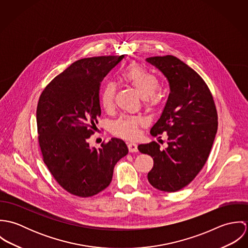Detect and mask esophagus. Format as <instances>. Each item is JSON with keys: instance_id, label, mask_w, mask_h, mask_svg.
<instances>
[{"instance_id": "1", "label": "esophagus", "mask_w": 248, "mask_h": 248, "mask_svg": "<svg viewBox=\"0 0 248 248\" xmlns=\"http://www.w3.org/2000/svg\"><path fill=\"white\" fill-rule=\"evenodd\" d=\"M128 149H129V152L130 153H136L138 152V144L134 143V142H131V143H128Z\"/></svg>"}]
</instances>
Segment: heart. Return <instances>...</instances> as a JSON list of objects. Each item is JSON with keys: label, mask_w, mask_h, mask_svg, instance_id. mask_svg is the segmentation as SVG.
<instances>
[{"label": "heart", "mask_w": 248, "mask_h": 248, "mask_svg": "<svg viewBox=\"0 0 248 248\" xmlns=\"http://www.w3.org/2000/svg\"><path fill=\"white\" fill-rule=\"evenodd\" d=\"M122 80L133 87L141 96L144 105L148 108L157 106L161 101V93L158 91V78L140 66L129 65L121 73ZM116 86L113 82H108L100 93V101L103 108L108 110L114 104ZM143 120L137 116H121L111 124V133L125 140H134L139 136L140 127Z\"/></svg>", "instance_id": "heart-1"}]
</instances>
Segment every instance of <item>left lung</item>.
<instances>
[{
  "label": "left lung",
  "instance_id": "8db88e82",
  "mask_svg": "<svg viewBox=\"0 0 248 248\" xmlns=\"http://www.w3.org/2000/svg\"><path fill=\"white\" fill-rule=\"evenodd\" d=\"M146 61L162 72L170 86L162 113L150 132L153 137L166 132L168 147L160 150L153 141L139 145V150L154 159L148 173L151 185L176 192L188 185L207 161L217 130V113L207 85L188 65L172 55Z\"/></svg>",
  "mask_w": 248,
  "mask_h": 248
}]
</instances>
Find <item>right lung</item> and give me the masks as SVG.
<instances>
[{
  "instance_id": "right-lung-1",
  "label": "right lung",
  "mask_w": 248,
  "mask_h": 248,
  "mask_svg": "<svg viewBox=\"0 0 248 248\" xmlns=\"http://www.w3.org/2000/svg\"><path fill=\"white\" fill-rule=\"evenodd\" d=\"M121 56L84 58L72 63L43 91L36 110L44 162L55 180L74 196L88 198L107 188L117 161L128 154L126 143L112 138L91 148L101 115L99 88Z\"/></svg>"
}]
</instances>
